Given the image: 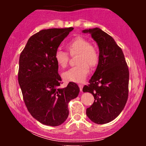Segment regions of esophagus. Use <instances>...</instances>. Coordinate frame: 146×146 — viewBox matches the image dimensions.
<instances>
[{
  "label": "esophagus",
  "instance_id": "obj_1",
  "mask_svg": "<svg viewBox=\"0 0 146 146\" xmlns=\"http://www.w3.org/2000/svg\"><path fill=\"white\" fill-rule=\"evenodd\" d=\"M79 87H80V91L82 92V88H83V85L82 84H79L78 85Z\"/></svg>",
  "mask_w": 146,
  "mask_h": 146
}]
</instances>
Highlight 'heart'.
Listing matches in <instances>:
<instances>
[{"label": "heart", "mask_w": 146, "mask_h": 146, "mask_svg": "<svg viewBox=\"0 0 146 146\" xmlns=\"http://www.w3.org/2000/svg\"><path fill=\"white\" fill-rule=\"evenodd\" d=\"M66 47L71 55L78 54L76 66L64 72L63 78L66 81L80 83L84 82L90 71V67L98 65L100 54L98 48L90 44L89 40L81 36H78L68 42ZM54 60L61 68H65L68 64V55L61 49L55 52Z\"/></svg>", "instance_id": "heart-1"}]
</instances>
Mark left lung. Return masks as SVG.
I'll list each match as a JSON object with an SVG mask.
<instances>
[{
  "label": "left lung",
  "instance_id": "left-lung-1",
  "mask_svg": "<svg viewBox=\"0 0 146 146\" xmlns=\"http://www.w3.org/2000/svg\"><path fill=\"white\" fill-rule=\"evenodd\" d=\"M98 43L100 59L98 67L85 85L84 92L92 93L95 101L86 109L92 121L104 124L121 113L128 98L129 71L121 48L110 35L100 28L83 30Z\"/></svg>",
  "mask_w": 146,
  "mask_h": 146
}]
</instances>
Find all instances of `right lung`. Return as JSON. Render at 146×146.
Here are the masks:
<instances>
[{
	"label": "right lung",
	"instance_id": "add662e5",
	"mask_svg": "<svg viewBox=\"0 0 146 146\" xmlns=\"http://www.w3.org/2000/svg\"><path fill=\"white\" fill-rule=\"evenodd\" d=\"M73 27L41 30L28 40L19 59L18 83L28 111L42 124L58 126L67 119L68 104L78 97L77 84L60 88L55 52Z\"/></svg>",
	"mask_w": 146,
	"mask_h": 146
}]
</instances>
